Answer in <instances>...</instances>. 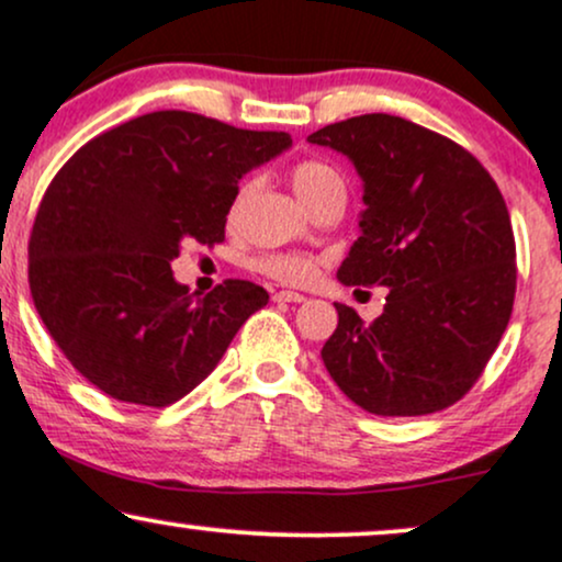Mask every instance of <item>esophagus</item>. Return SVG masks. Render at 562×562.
<instances>
[{"label": "esophagus", "instance_id": "34e87169", "mask_svg": "<svg viewBox=\"0 0 562 562\" xmlns=\"http://www.w3.org/2000/svg\"><path fill=\"white\" fill-rule=\"evenodd\" d=\"M274 301H280V303H301V301H306V295L293 293V290H277Z\"/></svg>", "mask_w": 562, "mask_h": 562}]
</instances>
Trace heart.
<instances>
[{
	"mask_svg": "<svg viewBox=\"0 0 562 562\" xmlns=\"http://www.w3.org/2000/svg\"><path fill=\"white\" fill-rule=\"evenodd\" d=\"M290 184H293L295 195L308 205L319 195V192H325L327 187L344 184V179H340V173L335 171L333 166L322 164V160H303V164H299L293 171H290ZM240 200H243V192L235 198V203H232V214L237 211ZM259 267L261 272H267L269 277H274V280L280 282H290V285H299V282L312 280L314 274L312 259H306V256H295V254L267 256V259H261Z\"/></svg>",
	"mask_w": 562,
	"mask_h": 562,
	"instance_id": "heart-1",
	"label": "heart"
}]
</instances>
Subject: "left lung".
<instances>
[{
  "label": "left lung",
  "instance_id": "obj_1",
  "mask_svg": "<svg viewBox=\"0 0 562 562\" xmlns=\"http://www.w3.org/2000/svg\"><path fill=\"white\" fill-rule=\"evenodd\" d=\"M362 177V235L344 285L389 288L364 325L335 303L322 362L372 415L415 417L460 402L499 346L515 301V237L505 198L465 147L412 121L367 113L308 134Z\"/></svg>",
  "mask_w": 562,
  "mask_h": 562
}]
</instances>
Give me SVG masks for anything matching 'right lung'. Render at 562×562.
I'll return each instance as SVG.
<instances>
[{
	"label": "right lung",
	"mask_w": 562,
	"mask_h": 562,
	"mask_svg": "<svg viewBox=\"0 0 562 562\" xmlns=\"http://www.w3.org/2000/svg\"><path fill=\"white\" fill-rule=\"evenodd\" d=\"M290 145L285 132L158 111L89 139L55 173L31 229L29 285L89 383L169 406L214 372L269 293L227 280L198 299L171 261L184 240L222 243L240 179Z\"/></svg>",
	"instance_id": "1"
}]
</instances>
